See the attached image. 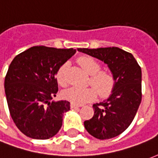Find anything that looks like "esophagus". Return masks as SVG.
Segmentation results:
<instances>
[{
  "label": "esophagus",
  "instance_id": "34e87169",
  "mask_svg": "<svg viewBox=\"0 0 158 158\" xmlns=\"http://www.w3.org/2000/svg\"><path fill=\"white\" fill-rule=\"evenodd\" d=\"M81 106H79V105H77V104H74V103H71V105H70V107L72 108V109H75V108H79Z\"/></svg>",
  "mask_w": 158,
  "mask_h": 158
}]
</instances>
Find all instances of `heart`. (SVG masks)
<instances>
[{
  "instance_id": "1",
  "label": "heart",
  "mask_w": 158,
  "mask_h": 158,
  "mask_svg": "<svg viewBox=\"0 0 158 158\" xmlns=\"http://www.w3.org/2000/svg\"><path fill=\"white\" fill-rule=\"evenodd\" d=\"M78 62L83 69L89 75H91L90 84L97 89L93 87H71L69 89H65L62 93V96L66 100L77 105H82L96 98L97 94L96 90L102 96H106L112 91L115 82V79L112 73L108 71H100V62L91 56L79 57ZM69 68V62H66L59 67V69L56 73V79L60 85L66 86L68 85L67 73Z\"/></svg>"
}]
</instances>
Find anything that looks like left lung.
<instances>
[{"label": "left lung", "instance_id": "left-lung-1", "mask_svg": "<svg viewBox=\"0 0 158 158\" xmlns=\"http://www.w3.org/2000/svg\"><path fill=\"white\" fill-rule=\"evenodd\" d=\"M77 50L106 64L115 79L109 97L93 105L94 116L84 122L85 128L96 139L116 137L130 125L139 108L141 69L131 53L118 47Z\"/></svg>", "mask_w": 158, "mask_h": 158}]
</instances>
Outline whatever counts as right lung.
Masks as SVG:
<instances>
[{
    "mask_svg": "<svg viewBox=\"0 0 158 158\" xmlns=\"http://www.w3.org/2000/svg\"><path fill=\"white\" fill-rule=\"evenodd\" d=\"M75 52L73 48L33 46L11 62L4 83L6 97L13 122L26 136L50 139L61 129L70 102L52 100L58 91L56 73Z\"/></svg>",
    "mask_w": 158,
    "mask_h": 158,
    "instance_id": "obj_1",
    "label": "right lung"
}]
</instances>
